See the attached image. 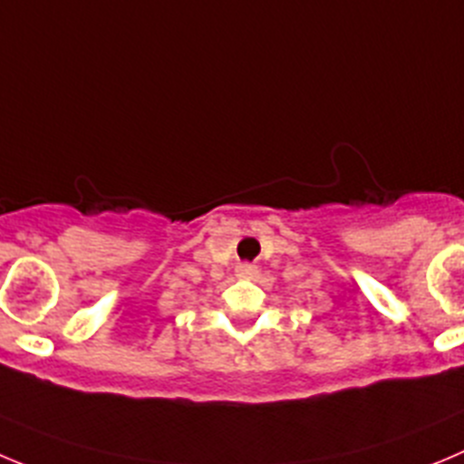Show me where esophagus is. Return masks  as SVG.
I'll use <instances>...</instances> for the list:
<instances>
[{
	"label": "esophagus",
	"mask_w": 464,
	"mask_h": 464,
	"mask_svg": "<svg viewBox=\"0 0 464 464\" xmlns=\"http://www.w3.org/2000/svg\"><path fill=\"white\" fill-rule=\"evenodd\" d=\"M237 276H254L258 272L256 266H252V263H240V266L236 267Z\"/></svg>",
	"instance_id": "esophagus-1"
}]
</instances>
